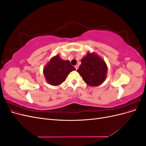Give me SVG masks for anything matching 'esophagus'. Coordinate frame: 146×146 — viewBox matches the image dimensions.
I'll use <instances>...</instances> for the list:
<instances>
[{
  "label": "esophagus",
  "instance_id": "esophagus-1",
  "mask_svg": "<svg viewBox=\"0 0 146 146\" xmlns=\"http://www.w3.org/2000/svg\"><path fill=\"white\" fill-rule=\"evenodd\" d=\"M74 67H75V68H76V70H77L78 68V65H76V66H74Z\"/></svg>",
  "mask_w": 146,
  "mask_h": 146
}]
</instances>
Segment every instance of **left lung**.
I'll use <instances>...</instances> for the list:
<instances>
[{
    "label": "left lung",
    "instance_id": "8db88e82",
    "mask_svg": "<svg viewBox=\"0 0 146 146\" xmlns=\"http://www.w3.org/2000/svg\"><path fill=\"white\" fill-rule=\"evenodd\" d=\"M81 62L77 72L86 84L95 86L104 82L108 68L105 61L98 55L88 53L87 55L82 59Z\"/></svg>",
    "mask_w": 146,
    "mask_h": 146
}]
</instances>
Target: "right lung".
I'll return each instance as SVG.
<instances>
[{
    "label": "right lung",
    "instance_id": "1",
    "mask_svg": "<svg viewBox=\"0 0 146 146\" xmlns=\"http://www.w3.org/2000/svg\"><path fill=\"white\" fill-rule=\"evenodd\" d=\"M76 70L68 60L64 61L56 55L50 60L44 69V75L50 85L57 86L64 82L68 75Z\"/></svg>",
    "mask_w": 146,
    "mask_h": 146
}]
</instances>
